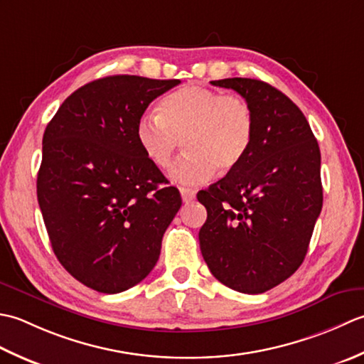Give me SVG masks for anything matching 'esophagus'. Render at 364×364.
Masks as SVG:
<instances>
[{
  "instance_id": "obj_1",
  "label": "esophagus",
  "mask_w": 364,
  "mask_h": 364,
  "mask_svg": "<svg viewBox=\"0 0 364 364\" xmlns=\"http://www.w3.org/2000/svg\"><path fill=\"white\" fill-rule=\"evenodd\" d=\"M181 196H182L183 203H190V201H193V199H195L196 191L193 188H181Z\"/></svg>"
}]
</instances>
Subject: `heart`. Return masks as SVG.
Segmentation results:
<instances>
[{
	"label": "heart",
	"instance_id": "heart-1",
	"mask_svg": "<svg viewBox=\"0 0 364 364\" xmlns=\"http://www.w3.org/2000/svg\"><path fill=\"white\" fill-rule=\"evenodd\" d=\"M253 107L235 94L188 85L168 94L157 114L136 122L135 136L141 152L154 166L168 169L181 141L187 154L176 163L174 181L193 185L210 179L217 168L234 171L255 141Z\"/></svg>",
	"mask_w": 364,
	"mask_h": 364
}]
</instances>
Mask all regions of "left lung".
<instances>
[{"instance_id":"8db88e82","label":"left lung","mask_w":364,"mask_h":364,"mask_svg":"<svg viewBox=\"0 0 364 364\" xmlns=\"http://www.w3.org/2000/svg\"><path fill=\"white\" fill-rule=\"evenodd\" d=\"M255 111V141L234 171L198 193L207 220L199 247L212 275L243 294H262L294 275L322 210L321 151L305 114L277 87L225 78Z\"/></svg>"}]
</instances>
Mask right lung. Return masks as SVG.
Returning a JSON list of instances; mask_svg holds the SVG:
<instances>
[{
	"instance_id": "right-lung-1",
	"label": "right lung",
	"mask_w": 364,
	"mask_h": 364,
	"mask_svg": "<svg viewBox=\"0 0 364 364\" xmlns=\"http://www.w3.org/2000/svg\"><path fill=\"white\" fill-rule=\"evenodd\" d=\"M179 80L113 75L81 86L47 125L37 201L58 261L103 294L138 284L157 264L181 209L176 187L136 143L149 103Z\"/></svg>"
}]
</instances>
